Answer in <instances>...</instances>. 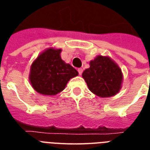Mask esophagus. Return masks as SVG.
<instances>
[{
  "label": "esophagus",
  "mask_w": 150,
  "mask_h": 150,
  "mask_svg": "<svg viewBox=\"0 0 150 150\" xmlns=\"http://www.w3.org/2000/svg\"><path fill=\"white\" fill-rule=\"evenodd\" d=\"M82 68H79V69H78V71H79V74L80 75H82Z\"/></svg>",
  "instance_id": "34e87169"
}]
</instances>
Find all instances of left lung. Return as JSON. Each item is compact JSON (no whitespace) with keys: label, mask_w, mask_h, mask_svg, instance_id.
<instances>
[{"label":"left lung","mask_w":150,"mask_h":150,"mask_svg":"<svg viewBox=\"0 0 150 150\" xmlns=\"http://www.w3.org/2000/svg\"><path fill=\"white\" fill-rule=\"evenodd\" d=\"M90 91L105 98L118 93L123 82V74L117 64L110 57L98 55L89 62V68L82 75Z\"/></svg>","instance_id":"8db88e82"}]
</instances>
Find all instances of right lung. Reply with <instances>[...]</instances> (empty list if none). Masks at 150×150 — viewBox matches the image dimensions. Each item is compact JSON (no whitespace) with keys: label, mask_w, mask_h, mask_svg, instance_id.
I'll use <instances>...</instances> for the list:
<instances>
[{"label":"right lung","mask_w":150,"mask_h":150,"mask_svg":"<svg viewBox=\"0 0 150 150\" xmlns=\"http://www.w3.org/2000/svg\"><path fill=\"white\" fill-rule=\"evenodd\" d=\"M61 49L47 48L32 63L29 79L32 87L44 96H55L63 91L68 81L79 75L61 59Z\"/></svg>","instance_id":"add662e5"}]
</instances>
